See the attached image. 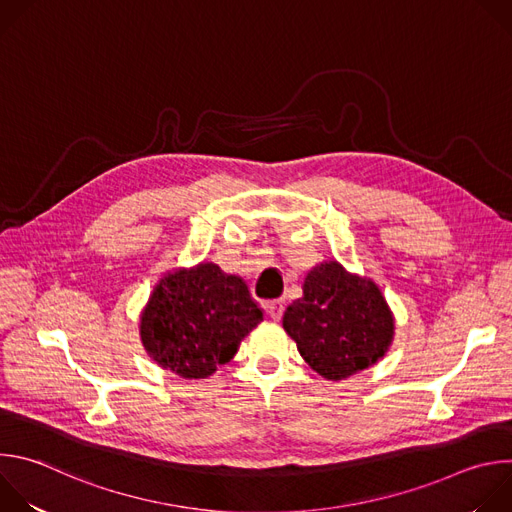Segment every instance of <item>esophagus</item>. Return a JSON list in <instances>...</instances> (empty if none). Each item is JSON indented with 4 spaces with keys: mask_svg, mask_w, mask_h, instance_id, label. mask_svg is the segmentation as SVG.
Masks as SVG:
<instances>
[{
    "mask_svg": "<svg viewBox=\"0 0 512 512\" xmlns=\"http://www.w3.org/2000/svg\"><path fill=\"white\" fill-rule=\"evenodd\" d=\"M265 310H267V314H269V318H271V320L279 322V320H281V316H283V310H285V302H283V300L267 302V304H265Z\"/></svg>",
    "mask_w": 512,
    "mask_h": 512,
    "instance_id": "1",
    "label": "esophagus"
}]
</instances>
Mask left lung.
Listing matches in <instances>:
<instances>
[{
    "label": "left lung",
    "mask_w": 512,
    "mask_h": 512,
    "mask_svg": "<svg viewBox=\"0 0 512 512\" xmlns=\"http://www.w3.org/2000/svg\"><path fill=\"white\" fill-rule=\"evenodd\" d=\"M304 296L283 314V330L320 377L342 381L379 362L395 336V316L381 287L322 261L304 279Z\"/></svg>",
    "instance_id": "obj_1"
}]
</instances>
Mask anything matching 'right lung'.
I'll list each match as a JSON object with an SVG mask.
<instances>
[{"label":"right lung","instance_id":"right-lung-1","mask_svg":"<svg viewBox=\"0 0 512 512\" xmlns=\"http://www.w3.org/2000/svg\"><path fill=\"white\" fill-rule=\"evenodd\" d=\"M261 320L247 283L202 261L162 275L141 310L139 336L162 369L206 379L237 354Z\"/></svg>","mask_w":512,"mask_h":512}]
</instances>
